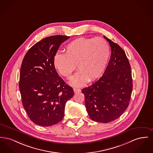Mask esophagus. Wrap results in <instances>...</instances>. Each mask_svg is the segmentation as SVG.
<instances>
[{
  "label": "esophagus",
  "mask_w": 153,
  "mask_h": 153,
  "mask_svg": "<svg viewBox=\"0 0 153 153\" xmlns=\"http://www.w3.org/2000/svg\"><path fill=\"white\" fill-rule=\"evenodd\" d=\"M73 91L74 93H77V92H79L81 91V90L79 88H73Z\"/></svg>",
  "instance_id": "1"
}]
</instances>
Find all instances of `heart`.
Wrapping results in <instances>:
<instances>
[{
    "label": "heart",
    "mask_w": 153,
    "mask_h": 153,
    "mask_svg": "<svg viewBox=\"0 0 153 153\" xmlns=\"http://www.w3.org/2000/svg\"><path fill=\"white\" fill-rule=\"evenodd\" d=\"M110 55L108 42L100 37L76 39L68 43L65 54L56 53L53 58L55 69L63 77L69 79L76 69H79L70 84L81 87L88 81L97 79L105 71Z\"/></svg>",
    "instance_id": "heart-1"
}]
</instances>
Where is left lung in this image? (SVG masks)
Returning <instances> with one entry per match:
<instances>
[{
	"instance_id": "obj_1",
	"label": "left lung",
	"mask_w": 153,
	"mask_h": 153,
	"mask_svg": "<svg viewBox=\"0 0 153 153\" xmlns=\"http://www.w3.org/2000/svg\"><path fill=\"white\" fill-rule=\"evenodd\" d=\"M111 54L103 76L97 81L81 90L90 118L108 123L120 117L128 108L132 91L131 66L120 46L104 36Z\"/></svg>"
}]
</instances>
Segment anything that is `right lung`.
I'll return each mask as SVG.
<instances>
[{
  "mask_svg": "<svg viewBox=\"0 0 153 153\" xmlns=\"http://www.w3.org/2000/svg\"><path fill=\"white\" fill-rule=\"evenodd\" d=\"M69 38L62 35L44 38L23 59L19 88L23 106L37 125L48 126L60 122L66 102L74 95L73 88L59 76L53 65L54 55Z\"/></svg>",
  "mask_w": 153,
  "mask_h": 153,
  "instance_id": "right-lung-1",
  "label": "right lung"
}]
</instances>
